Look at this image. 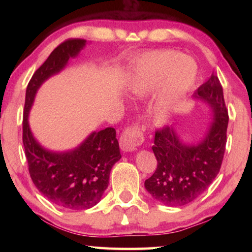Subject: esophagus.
I'll return each instance as SVG.
<instances>
[{
    "label": "esophagus",
    "mask_w": 252,
    "mask_h": 252,
    "mask_svg": "<svg viewBox=\"0 0 252 252\" xmlns=\"http://www.w3.org/2000/svg\"><path fill=\"white\" fill-rule=\"evenodd\" d=\"M144 141L142 127L138 123L127 126L120 136V147L123 151H134Z\"/></svg>",
    "instance_id": "34e87169"
}]
</instances>
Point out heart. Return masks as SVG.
<instances>
[{"label": "heart", "mask_w": 252, "mask_h": 252, "mask_svg": "<svg viewBox=\"0 0 252 252\" xmlns=\"http://www.w3.org/2000/svg\"><path fill=\"white\" fill-rule=\"evenodd\" d=\"M198 78L193 59L172 50H158L136 59L129 78V88L135 94H144L164 83L163 94L157 109V118L164 120L168 112L192 90Z\"/></svg>", "instance_id": "heart-1"}]
</instances>
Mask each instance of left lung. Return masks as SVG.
<instances>
[{
    "label": "left lung",
    "mask_w": 252,
    "mask_h": 252,
    "mask_svg": "<svg viewBox=\"0 0 252 252\" xmlns=\"http://www.w3.org/2000/svg\"><path fill=\"white\" fill-rule=\"evenodd\" d=\"M195 97L211 106L215 119L201 142L188 146L172 127L156 130L152 150L158 164L144 187L153 198L167 206L180 207L192 202L208 189L222 164L229 116L218 76L212 73L198 88Z\"/></svg>",
    "instance_id": "8db88e82"
}]
</instances>
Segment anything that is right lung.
<instances>
[{
	"label": "right lung",
	"mask_w": 252,
	"mask_h": 252,
	"mask_svg": "<svg viewBox=\"0 0 252 252\" xmlns=\"http://www.w3.org/2000/svg\"><path fill=\"white\" fill-rule=\"evenodd\" d=\"M85 45L83 39H69L55 48L32 75L25 93L23 146L29 172L34 186L59 207L84 210L100 201L109 186L110 171L120 160V149L114 127L93 132L75 150L54 153L35 141L28 117L37 89L46 79L61 71L69 59Z\"/></svg>",
	"instance_id": "add662e5"
}]
</instances>
